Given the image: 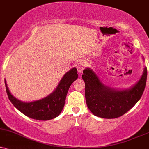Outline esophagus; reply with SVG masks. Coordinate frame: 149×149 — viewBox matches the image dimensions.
I'll list each match as a JSON object with an SVG mask.
<instances>
[{
	"label": "esophagus",
	"instance_id": "1",
	"mask_svg": "<svg viewBox=\"0 0 149 149\" xmlns=\"http://www.w3.org/2000/svg\"><path fill=\"white\" fill-rule=\"evenodd\" d=\"M85 67V63L83 62V61H79L77 63V69L78 72L79 73H81L83 70L84 69Z\"/></svg>",
	"mask_w": 149,
	"mask_h": 149
}]
</instances>
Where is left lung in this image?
Returning a JSON list of instances; mask_svg holds the SVG:
<instances>
[{"label":"left lung","instance_id":"1","mask_svg":"<svg viewBox=\"0 0 149 149\" xmlns=\"http://www.w3.org/2000/svg\"><path fill=\"white\" fill-rule=\"evenodd\" d=\"M83 73L87 106L93 114L104 118H118L133 107L144 93L147 79L145 67L137 84L128 89L116 90L103 84L91 68L85 69Z\"/></svg>","mask_w":149,"mask_h":149}]
</instances>
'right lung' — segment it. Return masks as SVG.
<instances>
[{
  "label": "right lung",
  "instance_id": "add662e5",
  "mask_svg": "<svg viewBox=\"0 0 149 149\" xmlns=\"http://www.w3.org/2000/svg\"><path fill=\"white\" fill-rule=\"evenodd\" d=\"M77 78V68H72L64 74L53 93L45 98L31 102H22L16 98L9 90L5 79V84L9 100L19 111L33 119L48 120L57 117L62 111L70 86Z\"/></svg>",
  "mask_w": 149,
  "mask_h": 149
}]
</instances>
